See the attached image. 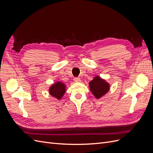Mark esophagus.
<instances>
[{
  "mask_svg": "<svg viewBox=\"0 0 153 153\" xmlns=\"http://www.w3.org/2000/svg\"><path fill=\"white\" fill-rule=\"evenodd\" d=\"M74 81H75V82H80L81 80H80V78H78V77H75V78H74Z\"/></svg>",
  "mask_w": 153,
  "mask_h": 153,
  "instance_id": "1",
  "label": "esophagus"
}]
</instances>
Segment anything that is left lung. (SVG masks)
Wrapping results in <instances>:
<instances>
[{
	"instance_id": "left-lung-1",
	"label": "left lung",
	"mask_w": 153,
	"mask_h": 153,
	"mask_svg": "<svg viewBox=\"0 0 153 153\" xmlns=\"http://www.w3.org/2000/svg\"><path fill=\"white\" fill-rule=\"evenodd\" d=\"M90 90L96 98H100L109 90V84L100 76H96L89 82Z\"/></svg>"
}]
</instances>
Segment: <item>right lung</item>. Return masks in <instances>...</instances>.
Instances as JSON below:
<instances>
[{"instance_id":"1","label":"right lung","mask_w":153,"mask_h":153,"mask_svg":"<svg viewBox=\"0 0 153 153\" xmlns=\"http://www.w3.org/2000/svg\"><path fill=\"white\" fill-rule=\"evenodd\" d=\"M65 85L61 82H57L50 88V94L58 100L61 99L65 93Z\"/></svg>"}]
</instances>
